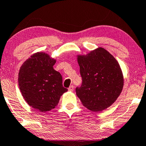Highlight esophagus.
I'll list each match as a JSON object with an SVG mask.
<instances>
[{
    "mask_svg": "<svg viewBox=\"0 0 146 146\" xmlns=\"http://www.w3.org/2000/svg\"><path fill=\"white\" fill-rule=\"evenodd\" d=\"M73 89H74V87H73V85H71L70 87H69V88H68V90L69 91H73Z\"/></svg>",
    "mask_w": 146,
    "mask_h": 146,
    "instance_id": "1",
    "label": "esophagus"
}]
</instances>
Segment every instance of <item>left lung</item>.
<instances>
[{
    "mask_svg": "<svg viewBox=\"0 0 146 146\" xmlns=\"http://www.w3.org/2000/svg\"><path fill=\"white\" fill-rule=\"evenodd\" d=\"M82 85L76 94L82 104L93 111L111 106L122 91L124 78L116 59L102 48L77 55Z\"/></svg>",
    "mask_w": 146,
    "mask_h": 146,
    "instance_id": "1",
    "label": "left lung"
}]
</instances>
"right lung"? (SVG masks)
<instances>
[{
  "label": "right lung",
  "instance_id": "1",
  "mask_svg": "<svg viewBox=\"0 0 146 146\" xmlns=\"http://www.w3.org/2000/svg\"><path fill=\"white\" fill-rule=\"evenodd\" d=\"M55 62L47 53L37 52L22 64L18 73V85L24 100L40 112L55 108L67 91L63 87L62 76L53 69Z\"/></svg>",
  "mask_w": 146,
  "mask_h": 146
}]
</instances>
